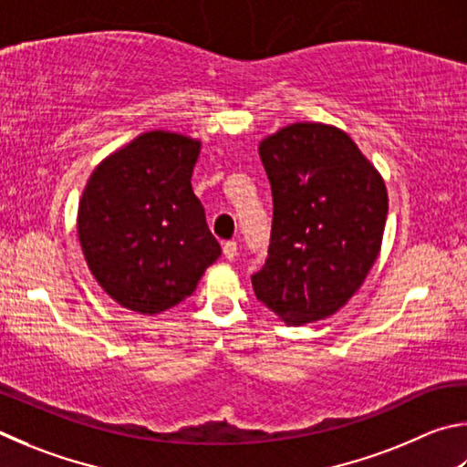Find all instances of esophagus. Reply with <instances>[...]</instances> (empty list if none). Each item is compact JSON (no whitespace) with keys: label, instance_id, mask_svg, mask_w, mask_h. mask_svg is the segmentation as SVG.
I'll use <instances>...</instances> for the list:
<instances>
[{"label":"esophagus","instance_id":"1","mask_svg":"<svg viewBox=\"0 0 467 467\" xmlns=\"http://www.w3.org/2000/svg\"><path fill=\"white\" fill-rule=\"evenodd\" d=\"M235 254H238V244H235L234 240L225 242V244H223V256H225L227 260H234Z\"/></svg>","mask_w":467,"mask_h":467}]
</instances>
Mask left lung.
<instances>
[{"mask_svg": "<svg viewBox=\"0 0 467 467\" xmlns=\"http://www.w3.org/2000/svg\"><path fill=\"white\" fill-rule=\"evenodd\" d=\"M271 180L268 258L252 275L256 299L293 326L347 304L378 260L388 192L345 130L296 122L258 147Z\"/></svg>", "mask_w": 467, "mask_h": 467, "instance_id": "8db88e82", "label": "left lung"}]
</instances>
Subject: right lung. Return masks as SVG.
<instances>
[{"instance_id":"right-lung-1","label":"right lung","mask_w":467,"mask_h":467,"mask_svg":"<svg viewBox=\"0 0 467 467\" xmlns=\"http://www.w3.org/2000/svg\"><path fill=\"white\" fill-rule=\"evenodd\" d=\"M201 141L150 130L109 155L81 194L78 235L89 271L119 306L161 314L192 296L221 254L192 168Z\"/></svg>"}]
</instances>
